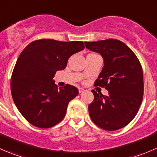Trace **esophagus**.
<instances>
[{
  "label": "esophagus",
  "instance_id": "obj_1",
  "mask_svg": "<svg viewBox=\"0 0 157 157\" xmlns=\"http://www.w3.org/2000/svg\"><path fill=\"white\" fill-rule=\"evenodd\" d=\"M78 90H79V93H82V92L84 91V89L83 88H78Z\"/></svg>",
  "mask_w": 157,
  "mask_h": 157
}]
</instances>
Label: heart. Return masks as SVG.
Wrapping results in <instances>:
<instances>
[{"mask_svg": "<svg viewBox=\"0 0 157 157\" xmlns=\"http://www.w3.org/2000/svg\"><path fill=\"white\" fill-rule=\"evenodd\" d=\"M96 55H96V54H94V53H91L90 54V55H88V56H96Z\"/></svg>", "mask_w": 157, "mask_h": 157, "instance_id": "1", "label": "heart"}]
</instances>
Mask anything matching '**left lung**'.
Listing matches in <instances>:
<instances>
[{
	"instance_id": "8db88e82",
	"label": "left lung",
	"mask_w": 157,
	"mask_h": 157,
	"mask_svg": "<svg viewBox=\"0 0 157 157\" xmlns=\"http://www.w3.org/2000/svg\"><path fill=\"white\" fill-rule=\"evenodd\" d=\"M86 48L98 52L104 66L95 81L109 91L108 96L92 90L94 99L88 109L92 121L105 131H116L128 125L137 115L144 96L141 64L135 54L117 39L85 42Z\"/></svg>"
}]
</instances>
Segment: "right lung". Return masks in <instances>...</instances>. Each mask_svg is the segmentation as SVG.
I'll return each mask as SVG.
<instances>
[{
	"instance_id": "add662e5",
	"label": "right lung",
	"mask_w": 157,
	"mask_h": 157,
	"mask_svg": "<svg viewBox=\"0 0 157 157\" xmlns=\"http://www.w3.org/2000/svg\"><path fill=\"white\" fill-rule=\"evenodd\" d=\"M84 48L81 41L43 39L23 49L13 71L10 90L16 106L30 124L48 128L62 121L79 92L69 84L58 89L52 79L67 67L71 55Z\"/></svg>"
}]
</instances>
